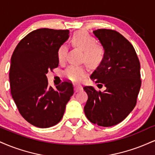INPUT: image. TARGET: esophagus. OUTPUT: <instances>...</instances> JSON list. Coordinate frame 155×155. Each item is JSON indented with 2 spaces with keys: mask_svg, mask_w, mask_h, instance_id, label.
<instances>
[{
  "mask_svg": "<svg viewBox=\"0 0 155 155\" xmlns=\"http://www.w3.org/2000/svg\"><path fill=\"white\" fill-rule=\"evenodd\" d=\"M83 89V87L81 84H75L74 85V90L76 92H79V90H81Z\"/></svg>",
  "mask_w": 155,
  "mask_h": 155,
  "instance_id": "34e87169",
  "label": "esophagus"
}]
</instances>
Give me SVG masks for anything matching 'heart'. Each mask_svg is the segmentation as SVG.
Segmentation results:
<instances>
[{
	"instance_id": "heart-1",
	"label": "heart",
	"mask_w": 155,
	"mask_h": 155,
	"mask_svg": "<svg viewBox=\"0 0 155 155\" xmlns=\"http://www.w3.org/2000/svg\"><path fill=\"white\" fill-rule=\"evenodd\" d=\"M71 43L75 47L84 51L83 60L88 65L95 67L100 63L104 57V49L99 44H95V38L87 32L81 31L74 33L71 38ZM67 53L66 44L60 45L58 50V58L60 63L65 61ZM63 74L68 79L79 81L87 75V71L84 66L71 65L65 69Z\"/></svg>"
}]
</instances>
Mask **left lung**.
Listing matches in <instances>:
<instances>
[{"label": "left lung", "instance_id": "left-lung-1", "mask_svg": "<svg viewBox=\"0 0 155 155\" xmlns=\"http://www.w3.org/2000/svg\"><path fill=\"white\" fill-rule=\"evenodd\" d=\"M104 49V57L90 77L106 87L104 92L92 86L84 90L88 99L84 108L92 123L111 127L126 118L136 106L141 81L140 63L134 48L118 32L107 29L94 31Z\"/></svg>", "mask_w": 155, "mask_h": 155}]
</instances>
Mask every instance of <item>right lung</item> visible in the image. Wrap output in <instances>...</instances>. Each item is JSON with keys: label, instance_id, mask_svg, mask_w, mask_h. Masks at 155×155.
I'll use <instances>...</instances> for the list:
<instances>
[{"label": "right lung", "instance_id": "right-lung-1", "mask_svg": "<svg viewBox=\"0 0 155 155\" xmlns=\"http://www.w3.org/2000/svg\"><path fill=\"white\" fill-rule=\"evenodd\" d=\"M68 30L40 28L19 41L11 59V93L19 113L35 127L47 128L61 120L74 94L64 81L53 89L47 74L58 66V50L69 38Z\"/></svg>", "mask_w": 155, "mask_h": 155}]
</instances>
